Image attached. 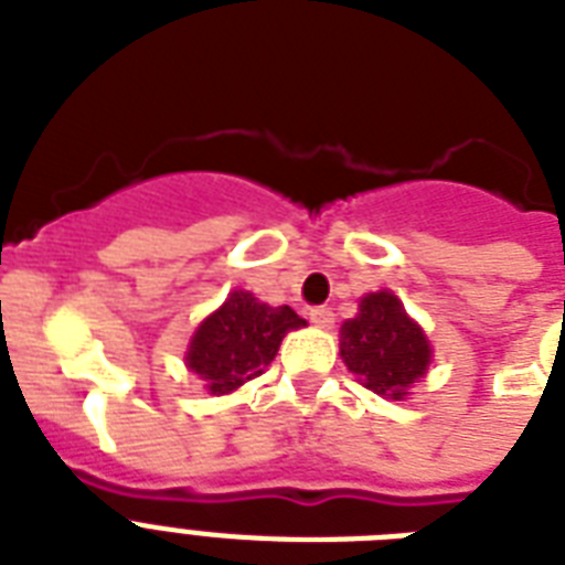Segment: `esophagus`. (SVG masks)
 I'll return each mask as SVG.
<instances>
[{"label":"esophagus","instance_id":"34e87169","mask_svg":"<svg viewBox=\"0 0 565 565\" xmlns=\"http://www.w3.org/2000/svg\"><path fill=\"white\" fill-rule=\"evenodd\" d=\"M310 322L319 328H331L334 326V310L328 305H317V308H310Z\"/></svg>","mask_w":565,"mask_h":565}]
</instances>
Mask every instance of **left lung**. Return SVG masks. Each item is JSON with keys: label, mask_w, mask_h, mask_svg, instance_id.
I'll return each instance as SVG.
<instances>
[{"label": "left lung", "mask_w": 565, "mask_h": 565, "mask_svg": "<svg viewBox=\"0 0 565 565\" xmlns=\"http://www.w3.org/2000/svg\"><path fill=\"white\" fill-rule=\"evenodd\" d=\"M340 354L366 390L395 402L430 363L428 340L393 292H372L361 301V313L340 328Z\"/></svg>", "instance_id": "1"}]
</instances>
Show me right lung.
Here are the masks:
<instances>
[{"label":"right lung","mask_w":565,"mask_h":565,"mask_svg":"<svg viewBox=\"0 0 565 565\" xmlns=\"http://www.w3.org/2000/svg\"><path fill=\"white\" fill-rule=\"evenodd\" d=\"M305 326L292 308H269L252 292L234 290L216 313L204 319L188 352V366L216 395L257 377L278 354L284 334Z\"/></svg>","instance_id":"obj_1"}]
</instances>
